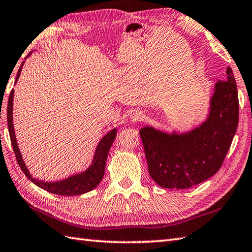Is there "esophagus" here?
<instances>
[{"label": "esophagus", "mask_w": 252, "mask_h": 252, "mask_svg": "<svg viewBox=\"0 0 252 252\" xmlns=\"http://www.w3.org/2000/svg\"><path fill=\"white\" fill-rule=\"evenodd\" d=\"M143 119V114L141 111H133L132 114L130 115V120L132 122H137V121H141Z\"/></svg>", "instance_id": "esophagus-1"}]
</instances>
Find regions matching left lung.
<instances>
[{
	"label": "left lung",
	"mask_w": 252,
	"mask_h": 252,
	"mask_svg": "<svg viewBox=\"0 0 252 252\" xmlns=\"http://www.w3.org/2000/svg\"><path fill=\"white\" fill-rule=\"evenodd\" d=\"M218 81L205 121L186 132L171 133L153 126L141 129L152 179L163 189H184L215 175L231 147L238 126V94L233 70Z\"/></svg>",
	"instance_id": "1"
}]
</instances>
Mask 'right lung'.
<instances>
[{
  "mask_svg": "<svg viewBox=\"0 0 252 252\" xmlns=\"http://www.w3.org/2000/svg\"><path fill=\"white\" fill-rule=\"evenodd\" d=\"M31 53L27 57H29L31 55ZM24 63L25 62H23V63H21V66L17 72V77H16V80H15V83L17 82V80L19 79ZM13 101H14V90H12V92L9 94L8 104H7L8 132H9L10 142H12V146L14 149L16 159H17L18 164L20 165L21 170H23V172L26 174L27 178H28L32 183L35 184L36 186H39L44 190L56 195L77 196V195H82V194H85V192L93 190L95 187L99 184V182L101 181V179H103V176L105 174V165H106L107 156H108L110 147L117 136L116 127H114V129L110 130L107 134H105L103 137H101V140L98 142L97 146H96L92 162H91L90 167L87 170H84L82 172H79V173H74L63 180L55 181V182H45L39 179H34L33 176L30 174L29 170L27 168V165L24 161L23 156H21V153L19 151V147L17 144V140H16L15 130H14Z\"/></svg>",
  "mask_w": 252,
  "mask_h": 252,
  "instance_id": "right-lung-1",
  "label": "right lung"
}]
</instances>
